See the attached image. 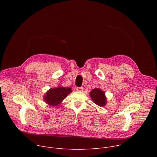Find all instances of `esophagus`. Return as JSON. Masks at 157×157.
<instances>
[{"mask_svg":"<svg viewBox=\"0 0 157 157\" xmlns=\"http://www.w3.org/2000/svg\"><path fill=\"white\" fill-rule=\"evenodd\" d=\"M76 91L81 92V91H83V87H76Z\"/></svg>","mask_w":157,"mask_h":157,"instance_id":"esophagus-1","label":"esophagus"}]
</instances>
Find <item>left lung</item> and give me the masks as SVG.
I'll list each match as a JSON object with an SVG mask.
<instances>
[{"label": "left lung", "mask_w": 157, "mask_h": 157, "mask_svg": "<svg viewBox=\"0 0 157 157\" xmlns=\"http://www.w3.org/2000/svg\"><path fill=\"white\" fill-rule=\"evenodd\" d=\"M93 101L96 105L100 107H104L107 104V98L105 92L100 88H95L89 93Z\"/></svg>", "instance_id": "8db88e82"}]
</instances>
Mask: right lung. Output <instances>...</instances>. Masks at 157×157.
I'll return each mask as SVG.
<instances>
[{
	"label": "right lung",
	"mask_w": 157,
	"mask_h": 157,
	"mask_svg": "<svg viewBox=\"0 0 157 157\" xmlns=\"http://www.w3.org/2000/svg\"><path fill=\"white\" fill-rule=\"evenodd\" d=\"M72 92L71 87H64L58 86L55 88H50L44 94L43 100L50 106H56Z\"/></svg>",
	"instance_id": "add662e5"
}]
</instances>
